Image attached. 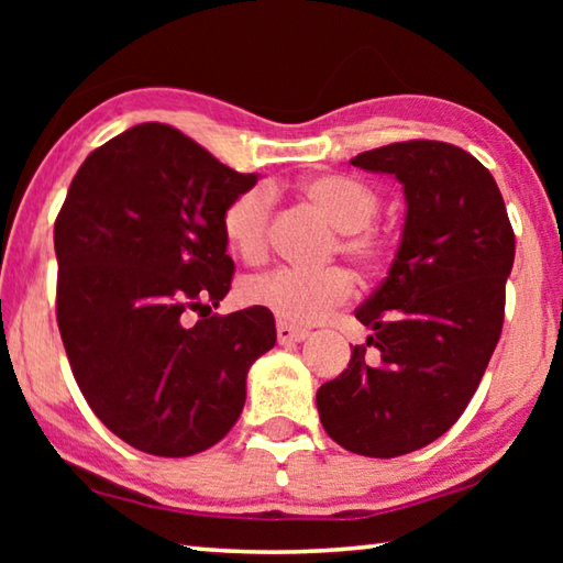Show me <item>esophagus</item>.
Here are the masks:
<instances>
[{"mask_svg": "<svg viewBox=\"0 0 563 563\" xmlns=\"http://www.w3.org/2000/svg\"><path fill=\"white\" fill-rule=\"evenodd\" d=\"M278 342L280 345H290V342H302L305 338L310 335L308 330H302V328H295V325H288V322H278Z\"/></svg>", "mask_w": 563, "mask_h": 563, "instance_id": "obj_1", "label": "esophagus"}]
</instances>
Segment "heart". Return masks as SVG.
Wrapping results in <instances>:
<instances>
[{"label":"heart","mask_w":563,"mask_h":563,"mask_svg":"<svg viewBox=\"0 0 563 563\" xmlns=\"http://www.w3.org/2000/svg\"><path fill=\"white\" fill-rule=\"evenodd\" d=\"M300 194L340 231V247L365 268L383 258L385 243L369 223L377 216L379 198L362 180L342 174L312 176L300 184ZM273 194L268 186H253L225 206L221 228L231 251L245 263H258L268 251ZM355 292L352 275L332 265L325 271L278 268L245 283L243 295L251 305L273 312L280 322L310 325L345 305Z\"/></svg>","instance_id":"obj_1"}]
</instances>
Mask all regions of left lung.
Wrapping results in <instances>:
<instances>
[{
    "label": "left lung",
    "instance_id": "8db88e82",
    "mask_svg": "<svg viewBox=\"0 0 563 563\" xmlns=\"http://www.w3.org/2000/svg\"><path fill=\"white\" fill-rule=\"evenodd\" d=\"M350 164L395 176L407 211L387 278L355 310L377 357L357 345L316 399L340 446L389 460L442 437L479 387L501 335L514 231L497 180L452 144L402 141Z\"/></svg>",
    "mask_w": 563,
    "mask_h": 563
}]
</instances>
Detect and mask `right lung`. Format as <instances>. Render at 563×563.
Wrapping results in <instances>:
<instances>
[{
	"label": "right lung",
	"instance_id": "add662e5",
	"mask_svg": "<svg viewBox=\"0 0 563 563\" xmlns=\"http://www.w3.org/2000/svg\"><path fill=\"white\" fill-rule=\"evenodd\" d=\"M255 184L166 123L119 133L71 180L54 223L56 320L93 415L141 452L221 442L247 369L278 338L258 305L186 325L231 290L221 218Z\"/></svg>",
	"mask_w": 563,
	"mask_h": 563
}]
</instances>
